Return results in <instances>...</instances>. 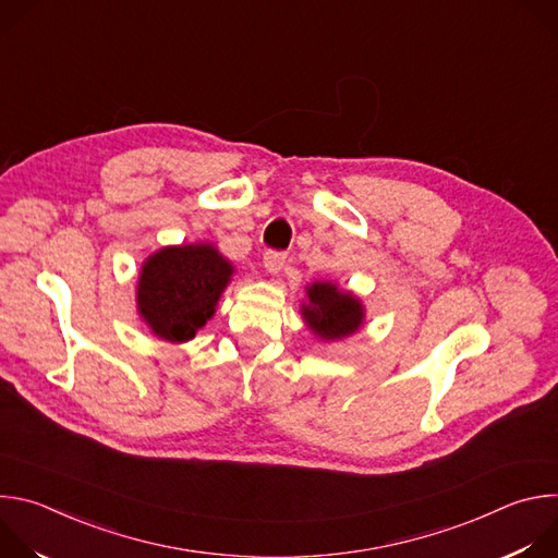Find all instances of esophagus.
<instances>
[{
    "label": "esophagus",
    "mask_w": 558,
    "mask_h": 558,
    "mask_svg": "<svg viewBox=\"0 0 558 558\" xmlns=\"http://www.w3.org/2000/svg\"><path fill=\"white\" fill-rule=\"evenodd\" d=\"M287 263V256L282 252H267L265 258H263V265L269 274H278Z\"/></svg>",
    "instance_id": "esophagus-1"
}]
</instances>
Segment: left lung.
<instances>
[{
    "instance_id": "1",
    "label": "left lung",
    "mask_w": 558,
    "mask_h": 558,
    "mask_svg": "<svg viewBox=\"0 0 558 558\" xmlns=\"http://www.w3.org/2000/svg\"><path fill=\"white\" fill-rule=\"evenodd\" d=\"M306 298L308 302H302V320L320 340L331 342L349 338L364 323L362 302L333 282L308 284Z\"/></svg>"
}]
</instances>
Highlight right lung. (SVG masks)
I'll return each mask as SVG.
<instances>
[{
	"label": "right lung",
	"instance_id": "obj_1",
	"mask_svg": "<svg viewBox=\"0 0 558 558\" xmlns=\"http://www.w3.org/2000/svg\"><path fill=\"white\" fill-rule=\"evenodd\" d=\"M231 276V263L214 245L163 247L141 267L136 308L154 336L187 342L214 315Z\"/></svg>",
	"mask_w": 558,
	"mask_h": 558
}]
</instances>
